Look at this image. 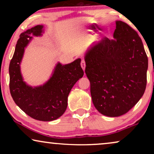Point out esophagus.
Masks as SVG:
<instances>
[{"label":"esophagus","instance_id":"esophagus-1","mask_svg":"<svg viewBox=\"0 0 154 154\" xmlns=\"http://www.w3.org/2000/svg\"><path fill=\"white\" fill-rule=\"evenodd\" d=\"M81 66L82 67V69H83V70H85V60H81Z\"/></svg>","mask_w":154,"mask_h":154}]
</instances>
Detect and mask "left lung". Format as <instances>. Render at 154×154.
Masks as SVG:
<instances>
[{"instance_id":"8db88e82","label":"left lung","mask_w":154,"mask_h":154,"mask_svg":"<svg viewBox=\"0 0 154 154\" xmlns=\"http://www.w3.org/2000/svg\"><path fill=\"white\" fill-rule=\"evenodd\" d=\"M113 39L105 37L85 56L92 102L99 112L117 117L129 111L144 93L148 57L136 31L116 22Z\"/></svg>"}]
</instances>
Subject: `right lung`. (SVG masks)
Returning a JSON list of instances; mask_svg holds the SVG:
<instances>
[{"label":"right lung","mask_w":154,"mask_h":154,"mask_svg":"<svg viewBox=\"0 0 154 154\" xmlns=\"http://www.w3.org/2000/svg\"><path fill=\"white\" fill-rule=\"evenodd\" d=\"M43 28V25H37L20 34L10 63V90L15 104L27 115L38 121H51L65 112L69 92L84 72L79 58L68 64L58 62L43 85L33 88L25 83L20 71L24 49L33 38L31 35H41Z\"/></svg>","instance_id":"add662e5"}]
</instances>
